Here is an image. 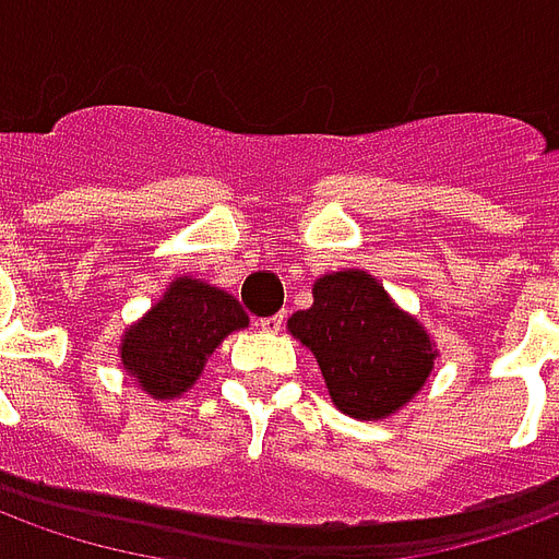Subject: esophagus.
Segmentation results:
<instances>
[{"label":"esophagus","instance_id":"obj_1","mask_svg":"<svg viewBox=\"0 0 559 559\" xmlns=\"http://www.w3.org/2000/svg\"><path fill=\"white\" fill-rule=\"evenodd\" d=\"M284 314H275V317H263V320H257V326L263 329V332H281L284 329Z\"/></svg>","mask_w":559,"mask_h":559}]
</instances>
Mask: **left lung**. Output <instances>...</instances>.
<instances>
[{"label": "left lung", "mask_w": 559, "mask_h": 559, "mask_svg": "<svg viewBox=\"0 0 559 559\" xmlns=\"http://www.w3.org/2000/svg\"><path fill=\"white\" fill-rule=\"evenodd\" d=\"M314 353L332 404L353 419H386L425 386L433 341L374 275L347 269L314 281V305L287 320Z\"/></svg>", "instance_id": "8db88e82"}]
</instances>
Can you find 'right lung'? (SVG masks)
I'll list each match as a JSON object with an SVG mask.
<instances>
[{
  "label": "right lung",
  "mask_w": 559,
  "mask_h": 559,
  "mask_svg": "<svg viewBox=\"0 0 559 559\" xmlns=\"http://www.w3.org/2000/svg\"><path fill=\"white\" fill-rule=\"evenodd\" d=\"M245 326L248 314L230 293L182 275L122 335V368L152 399H179L221 341Z\"/></svg>",
  "instance_id": "right-lung-1"
}]
</instances>
